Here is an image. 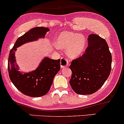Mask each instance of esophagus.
Segmentation results:
<instances>
[{"label":"esophagus","instance_id":"obj_1","mask_svg":"<svg viewBox=\"0 0 124 124\" xmlns=\"http://www.w3.org/2000/svg\"><path fill=\"white\" fill-rule=\"evenodd\" d=\"M61 68L62 69H64V68H67L69 67V62L67 60L65 59V58H62L61 59Z\"/></svg>","mask_w":124,"mask_h":124}]
</instances>
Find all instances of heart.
Listing matches in <instances>:
<instances>
[{
	"label": "heart",
	"mask_w": 124,
	"mask_h": 124,
	"mask_svg": "<svg viewBox=\"0 0 124 124\" xmlns=\"http://www.w3.org/2000/svg\"><path fill=\"white\" fill-rule=\"evenodd\" d=\"M55 44L58 48H66L67 55L69 58L74 59L83 54L86 46V39L81 34L64 31L56 37Z\"/></svg>",
	"instance_id": "heart-1"
}]
</instances>
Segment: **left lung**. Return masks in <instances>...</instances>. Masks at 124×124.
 <instances>
[{"label": "left lung", "mask_w": 124, "mask_h": 124, "mask_svg": "<svg viewBox=\"0 0 124 124\" xmlns=\"http://www.w3.org/2000/svg\"><path fill=\"white\" fill-rule=\"evenodd\" d=\"M111 62L112 56L106 41L97 34L89 35L85 53L69 67L72 71L70 84L73 91L80 95L98 91L110 74Z\"/></svg>", "instance_id": "left-lung-1"}]
</instances>
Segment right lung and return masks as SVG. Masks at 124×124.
Segmentation results:
<instances>
[{"label": "right lung", "mask_w": 124, "mask_h": 124, "mask_svg": "<svg viewBox=\"0 0 124 124\" xmlns=\"http://www.w3.org/2000/svg\"><path fill=\"white\" fill-rule=\"evenodd\" d=\"M50 29L36 27L18 38L10 50L8 59L9 77L14 85L24 95L31 97L43 96L49 91L53 79L60 69V59H50L44 57L36 70L22 72L16 64L15 51L17 47L32 41L44 39Z\"/></svg>", "instance_id": "add662e5"}]
</instances>
